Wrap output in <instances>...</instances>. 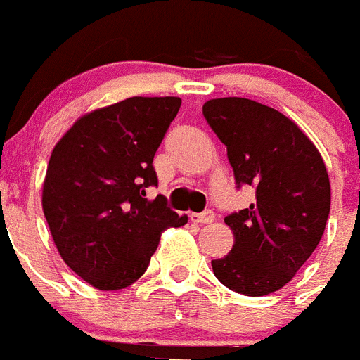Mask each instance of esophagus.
Returning <instances> with one entry per match:
<instances>
[{
    "mask_svg": "<svg viewBox=\"0 0 360 360\" xmlns=\"http://www.w3.org/2000/svg\"><path fill=\"white\" fill-rule=\"evenodd\" d=\"M189 218H191V222L211 224L214 220V213H213V211H204V213H191V214H189Z\"/></svg>",
    "mask_w": 360,
    "mask_h": 360,
    "instance_id": "esophagus-1",
    "label": "esophagus"
}]
</instances>
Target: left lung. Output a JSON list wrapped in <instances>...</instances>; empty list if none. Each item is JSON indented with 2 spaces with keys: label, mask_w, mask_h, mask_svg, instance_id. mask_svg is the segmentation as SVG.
I'll return each instance as SVG.
<instances>
[{
  "label": "left lung",
  "mask_w": 360,
  "mask_h": 360,
  "mask_svg": "<svg viewBox=\"0 0 360 360\" xmlns=\"http://www.w3.org/2000/svg\"><path fill=\"white\" fill-rule=\"evenodd\" d=\"M227 147L238 186L255 202L227 214L233 250L211 260L226 288L248 297L278 291L321 242L330 214L331 187L315 143L293 120L248 98H214L202 107Z\"/></svg>",
  "instance_id": "obj_1"
}]
</instances>
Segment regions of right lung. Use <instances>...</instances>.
Instances as JSON below:
<instances>
[{
	"mask_svg": "<svg viewBox=\"0 0 360 360\" xmlns=\"http://www.w3.org/2000/svg\"><path fill=\"white\" fill-rule=\"evenodd\" d=\"M182 100L133 96L79 116L52 149L41 205L58 253L96 290H124L146 273L160 236L180 227L153 158Z\"/></svg>",
	"mask_w": 360,
	"mask_h": 360,
	"instance_id": "right-lung-1",
	"label": "right lung"
}]
</instances>
